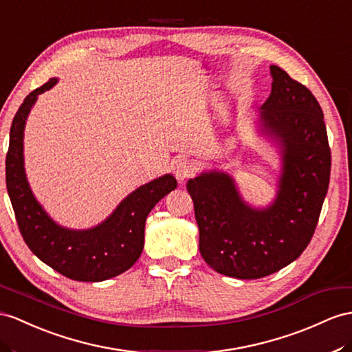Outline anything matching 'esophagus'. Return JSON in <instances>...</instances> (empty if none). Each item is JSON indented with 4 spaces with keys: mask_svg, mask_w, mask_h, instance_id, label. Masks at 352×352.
Here are the masks:
<instances>
[{
    "mask_svg": "<svg viewBox=\"0 0 352 352\" xmlns=\"http://www.w3.org/2000/svg\"><path fill=\"white\" fill-rule=\"evenodd\" d=\"M174 175L178 179V183H184L187 178H190L193 175V164L188 159L182 157L177 160V164L174 166Z\"/></svg>",
    "mask_w": 352,
    "mask_h": 352,
    "instance_id": "obj_1",
    "label": "esophagus"
}]
</instances>
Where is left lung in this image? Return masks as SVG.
Segmentation results:
<instances>
[{"mask_svg": "<svg viewBox=\"0 0 352 352\" xmlns=\"http://www.w3.org/2000/svg\"><path fill=\"white\" fill-rule=\"evenodd\" d=\"M270 74L272 92L260 107V122L283 150L284 173L274 205L250 208L233 179L215 170L187 183L204 260L239 279L278 272L303 253L330 182V146L317 98L279 67H270Z\"/></svg>", "mask_w": 352, "mask_h": 352, "instance_id": "left-lung-1", "label": "left lung"}]
</instances>
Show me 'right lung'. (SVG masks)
<instances>
[{
	"label": "right lung",
	"instance_id": "1",
	"mask_svg": "<svg viewBox=\"0 0 352 352\" xmlns=\"http://www.w3.org/2000/svg\"><path fill=\"white\" fill-rule=\"evenodd\" d=\"M56 82V78H50L32 90L14 116L6 156L7 192L21 235L41 262L74 281H104L123 274L140 258L147 215L162 197L174 190L177 179L173 175H164L141 186L94 229L71 230L58 226L35 201L23 169L26 116L38 95Z\"/></svg>",
	"mask_w": 352,
	"mask_h": 352
}]
</instances>
